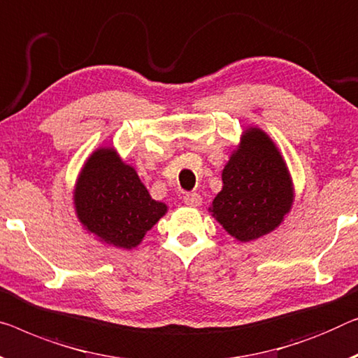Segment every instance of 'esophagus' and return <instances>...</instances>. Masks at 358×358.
Returning a JSON list of instances; mask_svg holds the SVG:
<instances>
[{
  "mask_svg": "<svg viewBox=\"0 0 358 358\" xmlns=\"http://www.w3.org/2000/svg\"><path fill=\"white\" fill-rule=\"evenodd\" d=\"M183 201H185V204L189 206V207H199V206L202 204V197H201L199 194H197V193H188V194H185Z\"/></svg>",
  "mask_w": 358,
  "mask_h": 358,
  "instance_id": "1",
  "label": "esophagus"
}]
</instances>
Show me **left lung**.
I'll return each instance as SVG.
<instances>
[{"label":"left lung","mask_w":358,"mask_h":358,"mask_svg":"<svg viewBox=\"0 0 358 358\" xmlns=\"http://www.w3.org/2000/svg\"><path fill=\"white\" fill-rule=\"evenodd\" d=\"M222 181L209 212L239 243L275 231L294 204V183L285 157L268 133L255 125L243 130Z\"/></svg>","instance_id":"left-lung-1"}]
</instances>
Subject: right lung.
Here are the masks:
<instances>
[{
    "label": "right lung",
    "mask_w": 358,
    "mask_h": 358,
    "mask_svg": "<svg viewBox=\"0 0 358 358\" xmlns=\"http://www.w3.org/2000/svg\"><path fill=\"white\" fill-rule=\"evenodd\" d=\"M73 209L80 225L96 241L131 250L167 213L152 199L133 165L114 146H99L82 165L73 185Z\"/></svg>",
    "instance_id": "right-lung-1"
}]
</instances>
